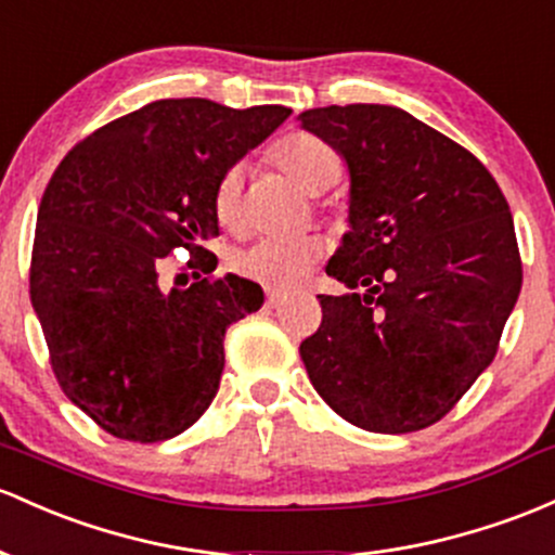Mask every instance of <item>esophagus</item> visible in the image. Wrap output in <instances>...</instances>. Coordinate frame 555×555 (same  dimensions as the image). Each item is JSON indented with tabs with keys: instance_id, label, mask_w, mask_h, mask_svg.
<instances>
[{
	"instance_id": "esophagus-1",
	"label": "esophagus",
	"mask_w": 555,
	"mask_h": 555,
	"mask_svg": "<svg viewBox=\"0 0 555 555\" xmlns=\"http://www.w3.org/2000/svg\"><path fill=\"white\" fill-rule=\"evenodd\" d=\"M284 300H287V295H284V292L271 289V292H268V295H266V308H279Z\"/></svg>"
}]
</instances>
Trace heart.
Here are the masks:
<instances>
[{
	"label": "heart",
	"instance_id": "b5f03b06",
	"mask_svg": "<svg viewBox=\"0 0 555 555\" xmlns=\"http://www.w3.org/2000/svg\"><path fill=\"white\" fill-rule=\"evenodd\" d=\"M273 163L295 181L302 192L321 194L337 181L339 176V155L332 144L313 133H292L273 147ZM216 205L218 221L227 229L240 223L242 212V170L229 168L216 184ZM324 255V240L315 234L297 236V240H258L255 245L242 249L236 255V271L266 287H295L315 260Z\"/></svg>",
	"mask_w": 555,
	"mask_h": 555
}]
</instances>
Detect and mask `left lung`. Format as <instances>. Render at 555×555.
<instances>
[{"mask_svg": "<svg viewBox=\"0 0 555 555\" xmlns=\"http://www.w3.org/2000/svg\"><path fill=\"white\" fill-rule=\"evenodd\" d=\"M350 176L343 245L300 345L310 385L345 422L405 435L440 422L490 366L519 300L521 260L501 186L472 152L392 105L297 115Z\"/></svg>", "mask_w": 555, "mask_h": 555, "instance_id": "left-lung-1", "label": "left lung"}]
</instances>
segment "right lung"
<instances>
[{
  "instance_id": "add662e5",
  "label": "right lung",
  "mask_w": 555,
  "mask_h": 555,
  "mask_svg": "<svg viewBox=\"0 0 555 555\" xmlns=\"http://www.w3.org/2000/svg\"><path fill=\"white\" fill-rule=\"evenodd\" d=\"M292 109L157 100L96 129L60 163L41 197L30 306L60 387L113 437L163 442L212 403L227 328L263 289L227 273L166 289L163 258L186 247L210 273L216 184ZM184 276V273H181Z\"/></svg>"
}]
</instances>
